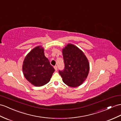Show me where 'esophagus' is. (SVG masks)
<instances>
[{"mask_svg":"<svg viewBox=\"0 0 121 121\" xmlns=\"http://www.w3.org/2000/svg\"><path fill=\"white\" fill-rule=\"evenodd\" d=\"M54 68L55 70L56 71H57V67L56 66H55L54 67Z\"/></svg>","mask_w":121,"mask_h":121,"instance_id":"obj_1","label":"esophagus"}]
</instances>
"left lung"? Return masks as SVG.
Listing matches in <instances>:
<instances>
[{"label": "left lung", "mask_w": 121, "mask_h": 121, "mask_svg": "<svg viewBox=\"0 0 121 121\" xmlns=\"http://www.w3.org/2000/svg\"><path fill=\"white\" fill-rule=\"evenodd\" d=\"M65 68L59 71L64 83L71 87L83 83L89 71V61L78 47L69 43L63 49Z\"/></svg>", "instance_id": "obj_1"}]
</instances>
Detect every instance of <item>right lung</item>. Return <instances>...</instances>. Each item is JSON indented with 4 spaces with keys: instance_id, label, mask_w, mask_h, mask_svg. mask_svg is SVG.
Returning <instances> with one entry per match:
<instances>
[{
    "instance_id": "obj_1",
    "label": "right lung",
    "mask_w": 121,
    "mask_h": 121,
    "mask_svg": "<svg viewBox=\"0 0 121 121\" xmlns=\"http://www.w3.org/2000/svg\"><path fill=\"white\" fill-rule=\"evenodd\" d=\"M54 71L45 56L43 48L40 46L32 49L23 60V75L35 86H42L48 83Z\"/></svg>"
}]
</instances>
